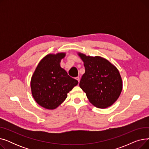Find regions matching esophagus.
<instances>
[{
	"label": "esophagus",
	"instance_id": "34e87169",
	"mask_svg": "<svg viewBox=\"0 0 149 149\" xmlns=\"http://www.w3.org/2000/svg\"><path fill=\"white\" fill-rule=\"evenodd\" d=\"M76 80L78 81V82H79H79H80V77H76Z\"/></svg>",
	"mask_w": 149,
	"mask_h": 149
}]
</instances>
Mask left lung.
Returning <instances> with one entry per match:
<instances>
[{"mask_svg": "<svg viewBox=\"0 0 149 149\" xmlns=\"http://www.w3.org/2000/svg\"><path fill=\"white\" fill-rule=\"evenodd\" d=\"M84 62L85 73L79 85L90 102L104 109L112 105L122 91L121 77L117 68L106 59L79 53Z\"/></svg>", "mask_w": 149, "mask_h": 149, "instance_id": "obj_1", "label": "left lung"}]
</instances>
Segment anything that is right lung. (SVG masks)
Here are the masks:
<instances>
[{"mask_svg":"<svg viewBox=\"0 0 149 149\" xmlns=\"http://www.w3.org/2000/svg\"><path fill=\"white\" fill-rule=\"evenodd\" d=\"M65 56V53L47 55L39 62L31 78L32 95L36 102L46 109L57 107L79 83L60 67L61 59Z\"/></svg>","mask_w":149,"mask_h":149,"instance_id":"right-lung-1","label":"right lung"}]
</instances>
